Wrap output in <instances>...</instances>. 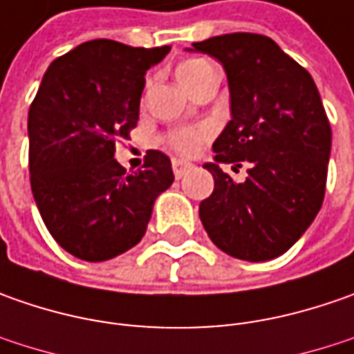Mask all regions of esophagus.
I'll list each match as a JSON object with an SVG mask.
<instances>
[{"instance_id":"34e87169","label":"esophagus","mask_w":354,"mask_h":354,"mask_svg":"<svg viewBox=\"0 0 354 354\" xmlns=\"http://www.w3.org/2000/svg\"><path fill=\"white\" fill-rule=\"evenodd\" d=\"M171 165H173V173H175V177H177V179H181L185 173L193 167L191 163H187V161H183V159H173V163H171Z\"/></svg>"}]
</instances>
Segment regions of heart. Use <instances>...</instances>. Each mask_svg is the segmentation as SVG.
Listing matches in <instances>:
<instances>
[{
  "mask_svg": "<svg viewBox=\"0 0 354 354\" xmlns=\"http://www.w3.org/2000/svg\"><path fill=\"white\" fill-rule=\"evenodd\" d=\"M209 64L211 62L203 61V59H189V61L181 62L177 66V78L183 84V88H189L198 76L209 68ZM207 136H209L207 128H187L169 133L165 142L173 151H177L181 156H195L198 147H201V143L207 140Z\"/></svg>",
  "mask_w": 354,
  "mask_h": 354,
  "instance_id": "1",
  "label": "heart"
}]
</instances>
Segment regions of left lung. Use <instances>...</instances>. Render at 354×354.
<instances>
[{
    "label": "left lung",
    "mask_w": 354,
    "mask_h": 354,
    "mask_svg": "<svg viewBox=\"0 0 354 354\" xmlns=\"http://www.w3.org/2000/svg\"><path fill=\"white\" fill-rule=\"evenodd\" d=\"M223 64L230 122L212 143L214 189L198 205L212 242L248 262L278 258L301 238L325 197L331 126L311 75L264 35L228 33L193 43ZM249 167L244 184L222 171Z\"/></svg>",
    "instance_id": "1"
}]
</instances>
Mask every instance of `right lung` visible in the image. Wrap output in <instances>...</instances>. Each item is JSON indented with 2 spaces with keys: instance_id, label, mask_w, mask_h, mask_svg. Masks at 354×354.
I'll return each instance as SVG.
<instances>
[{
  "instance_id": "right-lung-1",
  "label": "right lung",
  "mask_w": 354,
  "mask_h": 354,
  "mask_svg": "<svg viewBox=\"0 0 354 354\" xmlns=\"http://www.w3.org/2000/svg\"><path fill=\"white\" fill-rule=\"evenodd\" d=\"M169 50L94 39L50 62L41 80L27 120L31 191L48 232L80 260L133 248L175 179L157 149L133 173L114 159L140 120L145 73Z\"/></svg>"
}]
</instances>
